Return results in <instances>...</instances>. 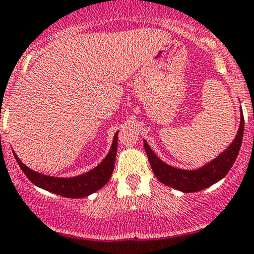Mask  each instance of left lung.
<instances>
[{"mask_svg":"<svg viewBox=\"0 0 254 254\" xmlns=\"http://www.w3.org/2000/svg\"><path fill=\"white\" fill-rule=\"evenodd\" d=\"M243 127H245V120H243V113L241 109L240 127H238L237 135L231 145L211 162L193 171L172 167V166L162 162L153 153L147 142L143 141V146H145V151L147 153L151 168H152L153 173L157 177L158 181L162 182L166 186L184 191V193H194V191L203 190L207 187L212 186L229 173V171L231 170L235 161H236L241 145H242Z\"/></svg>","mask_w":254,"mask_h":254,"instance_id":"1","label":"left lung"}]
</instances>
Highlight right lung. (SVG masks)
Instances as JSON below:
<instances>
[{
    "mask_svg": "<svg viewBox=\"0 0 254 254\" xmlns=\"http://www.w3.org/2000/svg\"><path fill=\"white\" fill-rule=\"evenodd\" d=\"M117 147L118 132L114 135L111 151L97 167H94L93 170L84 173V175L71 177V178H58V177L44 176L42 173L34 172L17 157L16 153H14V157H16L18 165L22 168L24 175L28 177V179L39 188L58 194V195L66 196V198H84V196L103 188L107 182L109 181L113 170H114Z\"/></svg>",
    "mask_w": 254,
    "mask_h": 254,
    "instance_id": "obj_1",
    "label": "right lung"
}]
</instances>
